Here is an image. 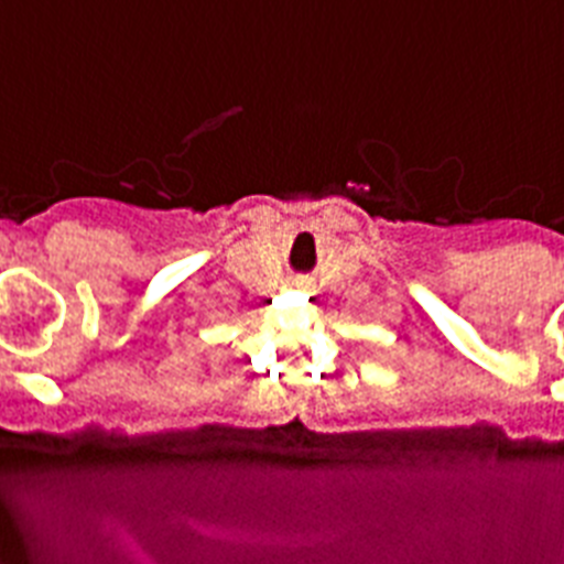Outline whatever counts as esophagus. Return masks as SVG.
I'll return each mask as SVG.
<instances>
[{
	"label": "esophagus",
	"mask_w": 564,
	"mask_h": 564,
	"mask_svg": "<svg viewBox=\"0 0 564 564\" xmlns=\"http://www.w3.org/2000/svg\"><path fill=\"white\" fill-rule=\"evenodd\" d=\"M293 288H296V291H311V288H314V285H311V279H305V276H296V279H293Z\"/></svg>",
	"instance_id": "obj_1"
}]
</instances>
